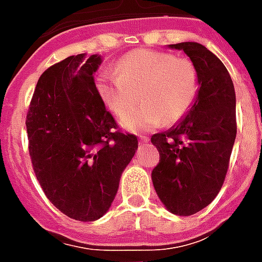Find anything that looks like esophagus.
Masks as SVG:
<instances>
[{"label":"esophagus","instance_id":"obj_1","mask_svg":"<svg viewBox=\"0 0 262 262\" xmlns=\"http://www.w3.org/2000/svg\"><path fill=\"white\" fill-rule=\"evenodd\" d=\"M139 143H140V144L148 143V137L147 136H140V137H139Z\"/></svg>","mask_w":262,"mask_h":262}]
</instances>
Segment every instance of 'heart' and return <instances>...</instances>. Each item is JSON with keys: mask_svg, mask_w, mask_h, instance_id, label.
I'll return each instance as SVG.
<instances>
[{"mask_svg": "<svg viewBox=\"0 0 262 262\" xmlns=\"http://www.w3.org/2000/svg\"><path fill=\"white\" fill-rule=\"evenodd\" d=\"M199 73L185 57L154 50H136L119 60L115 71H102L97 88L105 106L119 118L145 102L122 126L132 132L174 125L192 109L199 94Z\"/></svg>", "mask_w": 262, "mask_h": 262, "instance_id": "1", "label": "heart"}]
</instances>
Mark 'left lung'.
I'll use <instances>...</instances> for the list:
<instances>
[{"label":"left lung","mask_w":262,"mask_h":262,"mask_svg":"<svg viewBox=\"0 0 262 262\" xmlns=\"http://www.w3.org/2000/svg\"><path fill=\"white\" fill-rule=\"evenodd\" d=\"M170 48L191 59L201 86L185 119L151 136L160 153L151 180L171 213L191 216L206 208L225 182L237 133L236 94L225 64L205 46L184 42Z\"/></svg>","instance_id":"8db88e82"}]
</instances>
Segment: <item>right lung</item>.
I'll use <instances>...</instances> for the list:
<instances>
[{
  "label": "right lung",
  "mask_w": 262,
  "mask_h": 262,
  "mask_svg": "<svg viewBox=\"0 0 262 262\" xmlns=\"http://www.w3.org/2000/svg\"><path fill=\"white\" fill-rule=\"evenodd\" d=\"M101 56H70L37 81L26 114L32 167L61 213L80 222L102 217L137 150L106 111L94 74Z\"/></svg>",
  "instance_id": "obj_1"
}]
</instances>
